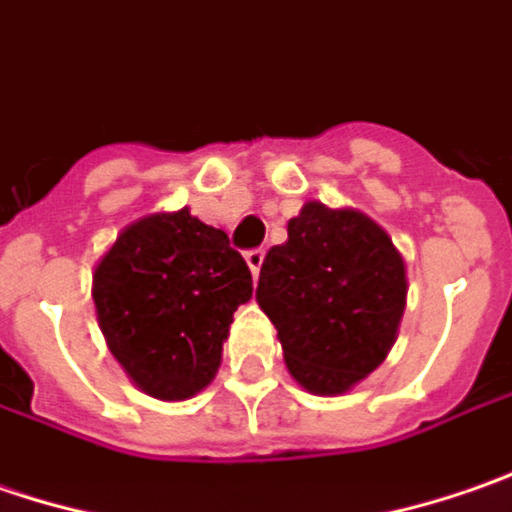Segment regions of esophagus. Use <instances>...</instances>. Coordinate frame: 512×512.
<instances>
[{"instance_id": "34e87169", "label": "esophagus", "mask_w": 512, "mask_h": 512, "mask_svg": "<svg viewBox=\"0 0 512 512\" xmlns=\"http://www.w3.org/2000/svg\"><path fill=\"white\" fill-rule=\"evenodd\" d=\"M263 257L266 252L263 249H252V252H246V263H249V269H252V275H260V266H263Z\"/></svg>"}]
</instances>
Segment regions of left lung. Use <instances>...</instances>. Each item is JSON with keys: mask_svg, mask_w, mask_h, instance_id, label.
<instances>
[{"mask_svg": "<svg viewBox=\"0 0 512 512\" xmlns=\"http://www.w3.org/2000/svg\"><path fill=\"white\" fill-rule=\"evenodd\" d=\"M272 246L257 306L278 329L283 361L312 395H346L387 361L407 306V263L372 217L303 203Z\"/></svg>", "mask_w": 512, "mask_h": 512, "instance_id": "left-lung-1", "label": "left lung"}]
</instances>
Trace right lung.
<instances>
[{
    "instance_id": "right-lung-1",
    "label": "right lung",
    "mask_w": 512,
    "mask_h": 512,
    "mask_svg": "<svg viewBox=\"0 0 512 512\" xmlns=\"http://www.w3.org/2000/svg\"><path fill=\"white\" fill-rule=\"evenodd\" d=\"M94 306L105 344L134 387L186 401L209 387L252 272L223 229L189 212L128 223L94 266Z\"/></svg>"
}]
</instances>
